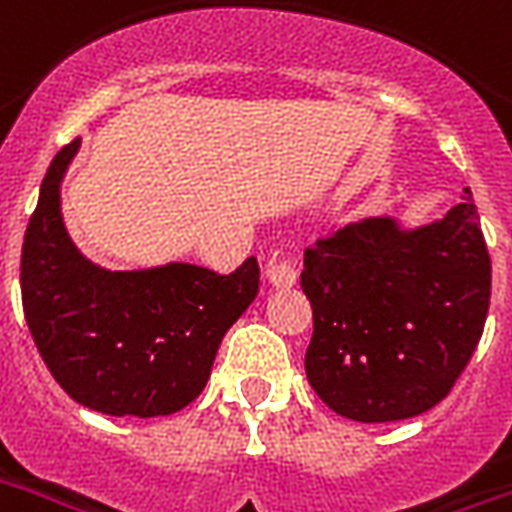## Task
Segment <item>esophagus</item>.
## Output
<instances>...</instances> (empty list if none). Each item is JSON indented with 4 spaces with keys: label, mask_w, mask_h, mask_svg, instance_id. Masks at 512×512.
Returning <instances> with one entry per match:
<instances>
[{
    "label": "esophagus",
    "mask_w": 512,
    "mask_h": 512,
    "mask_svg": "<svg viewBox=\"0 0 512 512\" xmlns=\"http://www.w3.org/2000/svg\"><path fill=\"white\" fill-rule=\"evenodd\" d=\"M266 279L268 285L276 287V290H282V287H293L298 274H295V268L287 263V260H271L266 266Z\"/></svg>",
    "instance_id": "esophagus-1"
}]
</instances>
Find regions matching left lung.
<instances>
[{"mask_svg": "<svg viewBox=\"0 0 512 512\" xmlns=\"http://www.w3.org/2000/svg\"><path fill=\"white\" fill-rule=\"evenodd\" d=\"M478 206L426 225L363 217L306 249L301 287L314 333L306 377L342 418L388 423L445 399L478 347L491 260Z\"/></svg>", "mask_w": 512, "mask_h": 512, "instance_id": "8db88e82", "label": "left lung"}]
</instances>
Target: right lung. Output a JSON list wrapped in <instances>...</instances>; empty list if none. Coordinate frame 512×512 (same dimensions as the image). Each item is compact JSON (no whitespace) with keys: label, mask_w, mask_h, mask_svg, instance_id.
<instances>
[{"label":"right lung","mask_w":512,"mask_h":512,"mask_svg":"<svg viewBox=\"0 0 512 512\" xmlns=\"http://www.w3.org/2000/svg\"><path fill=\"white\" fill-rule=\"evenodd\" d=\"M81 149L67 143L45 173L21 249V301L45 366L64 393L113 418L173 415L206 388L230 325L260 290L249 257L230 276L170 260L111 271L75 246L62 181Z\"/></svg>","instance_id":"right-lung-1"}]
</instances>
